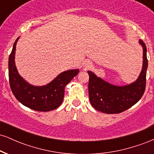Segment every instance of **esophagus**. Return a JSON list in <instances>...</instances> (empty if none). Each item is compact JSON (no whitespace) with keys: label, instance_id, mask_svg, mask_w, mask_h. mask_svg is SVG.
<instances>
[{"label":"esophagus","instance_id":"1","mask_svg":"<svg viewBox=\"0 0 154 154\" xmlns=\"http://www.w3.org/2000/svg\"><path fill=\"white\" fill-rule=\"evenodd\" d=\"M91 63L89 61H85V66L86 68H88V67H90V66H91Z\"/></svg>","mask_w":154,"mask_h":154}]
</instances>
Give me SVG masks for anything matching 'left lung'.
<instances>
[{"instance_id":"1","label":"left lung","mask_w":154,"mask_h":154,"mask_svg":"<svg viewBox=\"0 0 154 154\" xmlns=\"http://www.w3.org/2000/svg\"><path fill=\"white\" fill-rule=\"evenodd\" d=\"M143 68L138 78L131 84L116 86L98 77L91 71L89 75L88 93L90 102L96 110L106 114H119L135 105L143 95L146 89V70L148 67L147 48L143 40Z\"/></svg>"}]
</instances>
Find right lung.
Wrapping results in <instances>:
<instances>
[{
  "label": "right lung",
  "mask_w": 154,
  "mask_h": 154,
  "mask_svg": "<svg viewBox=\"0 0 154 154\" xmlns=\"http://www.w3.org/2000/svg\"><path fill=\"white\" fill-rule=\"evenodd\" d=\"M16 40L8 59V78L12 93L17 100L25 106L38 111H50L57 109L63 102L65 87L79 69L61 72L54 80L43 86H34L26 82L19 75L15 64Z\"/></svg>",
  "instance_id": "obj_1"
}]
</instances>
